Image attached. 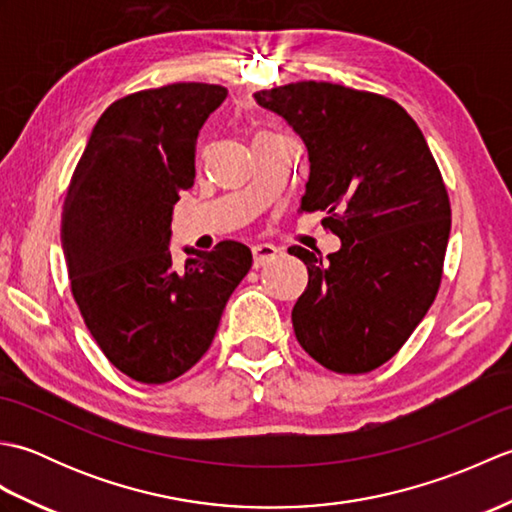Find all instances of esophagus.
Returning a JSON list of instances; mask_svg holds the SVG:
<instances>
[{"instance_id": "34e87169", "label": "esophagus", "mask_w": 512, "mask_h": 512, "mask_svg": "<svg viewBox=\"0 0 512 512\" xmlns=\"http://www.w3.org/2000/svg\"><path fill=\"white\" fill-rule=\"evenodd\" d=\"M277 255H279V248L273 246V244L253 246V264H255V268H262V266L270 264Z\"/></svg>"}]
</instances>
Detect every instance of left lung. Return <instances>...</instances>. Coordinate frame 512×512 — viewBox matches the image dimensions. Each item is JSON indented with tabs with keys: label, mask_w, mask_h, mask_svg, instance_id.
Listing matches in <instances>:
<instances>
[{
	"label": "left lung",
	"mask_w": 512,
	"mask_h": 512,
	"mask_svg": "<svg viewBox=\"0 0 512 512\" xmlns=\"http://www.w3.org/2000/svg\"><path fill=\"white\" fill-rule=\"evenodd\" d=\"M301 136L310 171L299 211H323L341 248L301 246L308 288L292 308L299 345L336 374L387 363L431 308L442 281L451 204L416 121L374 92L299 81L255 92Z\"/></svg>",
	"instance_id": "obj_1"
}]
</instances>
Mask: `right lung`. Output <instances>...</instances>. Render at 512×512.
<instances>
[{
    "label": "right lung",
    "mask_w": 512,
    "mask_h": 512,
    "mask_svg": "<svg viewBox=\"0 0 512 512\" xmlns=\"http://www.w3.org/2000/svg\"><path fill=\"white\" fill-rule=\"evenodd\" d=\"M211 83H171L114 101L85 145L61 213L70 288L94 341L145 385L182 376L213 343L228 297L253 266L239 242L187 248L173 266V204L193 187L195 143L226 99Z\"/></svg>",
    "instance_id": "obj_1"
}]
</instances>
